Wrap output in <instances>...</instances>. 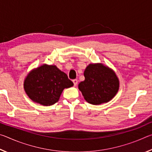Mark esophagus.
Listing matches in <instances>:
<instances>
[{"mask_svg":"<svg viewBox=\"0 0 152 152\" xmlns=\"http://www.w3.org/2000/svg\"><path fill=\"white\" fill-rule=\"evenodd\" d=\"M72 82H73V83H74V86H76L77 85V84H78V80L74 79V80H73Z\"/></svg>","mask_w":152,"mask_h":152,"instance_id":"34e87169","label":"esophagus"}]
</instances>
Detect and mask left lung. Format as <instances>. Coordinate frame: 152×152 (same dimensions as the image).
Listing matches in <instances>:
<instances>
[{
    "instance_id": "left-lung-1",
    "label": "left lung",
    "mask_w": 152,
    "mask_h": 152,
    "mask_svg": "<svg viewBox=\"0 0 152 152\" xmlns=\"http://www.w3.org/2000/svg\"><path fill=\"white\" fill-rule=\"evenodd\" d=\"M85 80L78 84V89L88 103L99 105L113 99L119 88L116 73L102 63L90 64L84 72Z\"/></svg>"
}]
</instances>
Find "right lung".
<instances>
[{
	"label": "right lung",
	"instance_id": "right-lung-1",
	"mask_svg": "<svg viewBox=\"0 0 152 152\" xmlns=\"http://www.w3.org/2000/svg\"><path fill=\"white\" fill-rule=\"evenodd\" d=\"M74 86L67 74L55 65L43 64L31 70L24 80V90L36 103L50 106L57 102L64 88Z\"/></svg>",
	"mask_w": 152,
	"mask_h": 152
}]
</instances>
